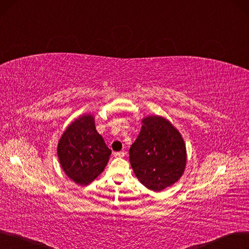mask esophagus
<instances>
[{
	"label": "esophagus",
	"instance_id": "esophagus-1",
	"mask_svg": "<svg viewBox=\"0 0 249 249\" xmlns=\"http://www.w3.org/2000/svg\"><path fill=\"white\" fill-rule=\"evenodd\" d=\"M115 157H124L125 155V152L124 151H121V152H114L113 154Z\"/></svg>",
	"mask_w": 249,
	"mask_h": 249
}]
</instances>
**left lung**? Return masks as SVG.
<instances>
[{
	"instance_id": "left-lung-1",
	"label": "left lung",
	"mask_w": 249,
	"mask_h": 249,
	"mask_svg": "<svg viewBox=\"0 0 249 249\" xmlns=\"http://www.w3.org/2000/svg\"><path fill=\"white\" fill-rule=\"evenodd\" d=\"M128 152L130 162L138 180L159 192L183 176L187 163L186 144L180 132L162 116H146Z\"/></svg>"
}]
</instances>
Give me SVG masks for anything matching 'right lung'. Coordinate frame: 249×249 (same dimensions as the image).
<instances>
[{"instance_id":"add662e5","label":"right lung","mask_w":249,"mask_h":249,"mask_svg":"<svg viewBox=\"0 0 249 249\" xmlns=\"http://www.w3.org/2000/svg\"><path fill=\"white\" fill-rule=\"evenodd\" d=\"M62 170L81 186L92 183L109 160L111 150L95 126L92 114H84L67 126L57 146Z\"/></svg>"}]
</instances>
